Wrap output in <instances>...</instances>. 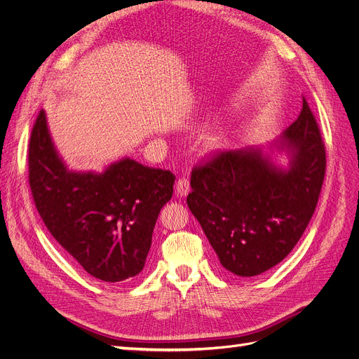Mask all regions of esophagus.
<instances>
[{
	"mask_svg": "<svg viewBox=\"0 0 359 359\" xmlns=\"http://www.w3.org/2000/svg\"><path fill=\"white\" fill-rule=\"evenodd\" d=\"M191 191V184H189V180L187 179H179L176 182V194L179 196H187Z\"/></svg>",
	"mask_w": 359,
	"mask_h": 359,
	"instance_id": "34e87169",
	"label": "esophagus"
}]
</instances>
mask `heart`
<instances>
[{"label":"heart","mask_w":359,"mask_h":359,"mask_svg":"<svg viewBox=\"0 0 359 359\" xmlns=\"http://www.w3.org/2000/svg\"><path fill=\"white\" fill-rule=\"evenodd\" d=\"M224 142V135L222 130H213L205 136L203 148L205 152H216Z\"/></svg>","instance_id":"obj_1"}]
</instances>
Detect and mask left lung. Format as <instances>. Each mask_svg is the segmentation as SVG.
Listing matches in <instances>:
<instances>
[{"label": "left lung", "mask_w": 359, "mask_h": 359, "mask_svg": "<svg viewBox=\"0 0 359 359\" xmlns=\"http://www.w3.org/2000/svg\"><path fill=\"white\" fill-rule=\"evenodd\" d=\"M324 175L325 148L303 100L299 118L272 142L222 152L194 168L187 203L222 266L236 276H256L294 248Z\"/></svg>", "instance_id": "left-lung-1"}]
</instances>
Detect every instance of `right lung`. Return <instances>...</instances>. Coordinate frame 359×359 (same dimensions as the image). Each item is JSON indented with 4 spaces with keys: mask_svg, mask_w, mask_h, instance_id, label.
Listing matches in <instances>:
<instances>
[{
    "mask_svg": "<svg viewBox=\"0 0 359 359\" xmlns=\"http://www.w3.org/2000/svg\"><path fill=\"white\" fill-rule=\"evenodd\" d=\"M172 172L124 156L103 171L69 170L41 111L29 143L35 207L55 240L87 273L121 283L144 268L159 211L171 200Z\"/></svg>",
    "mask_w": 359,
    "mask_h": 359,
    "instance_id": "1",
    "label": "right lung"
}]
</instances>
